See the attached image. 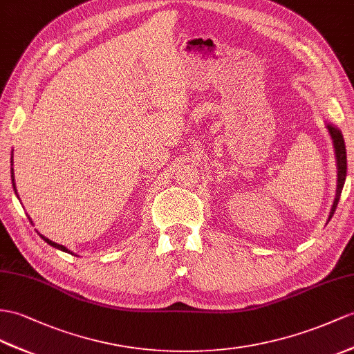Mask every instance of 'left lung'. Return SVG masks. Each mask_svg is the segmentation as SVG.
<instances>
[{
    "mask_svg": "<svg viewBox=\"0 0 354 354\" xmlns=\"http://www.w3.org/2000/svg\"><path fill=\"white\" fill-rule=\"evenodd\" d=\"M327 129H329V133H330L332 140H333L335 153H336V163H338V185H336V196H335V201H333L332 210H330V214H329V221H330L335 210H336V205H338V201H339V198H341L344 182H346V176H347V154H346V144H344L342 133L338 131V129L333 127L332 124H327Z\"/></svg>",
    "mask_w": 354,
    "mask_h": 354,
    "instance_id": "left-lung-1",
    "label": "left lung"
}]
</instances>
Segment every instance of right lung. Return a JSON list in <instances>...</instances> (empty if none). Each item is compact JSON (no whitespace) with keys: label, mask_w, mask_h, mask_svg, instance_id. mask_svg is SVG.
<instances>
[{"label":"right lung","mask_w":354,"mask_h":354,"mask_svg":"<svg viewBox=\"0 0 354 354\" xmlns=\"http://www.w3.org/2000/svg\"><path fill=\"white\" fill-rule=\"evenodd\" d=\"M12 162H13V156H12ZM12 165H13V163H12ZM12 183H13V189H15V192H16V187H15V177H13V169H12ZM41 239L45 240V242H46L48 245H50V246H54V248H57V249H62V251H67V249H66L63 245H57V243H54V242H50L49 239L43 237V236H41Z\"/></svg>","instance_id":"add662e5"}]
</instances>
